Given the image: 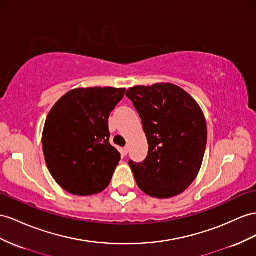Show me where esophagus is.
Wrapping results in <instances>:
<instances>
[{"label": "esophagus", "instance_id": "esophagus-1", "mask_svg": "<svg viewBox=\"0 0 256 256\" xmlns=\"http://www.w3.org/2000/svg\"><path fill=\"white\" fill-rule=\"evenodd\" d=\"M122 152H123V154H128V146H126V147H124Z\"/></svg>", "mask_w": 256, "mask_h": 256}]
</instances>
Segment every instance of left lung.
<instances>
[{
    "label": "left lung",
    "instance_id": "left-lung-1",
    "mask_svg": "<svg viewBox=\"0 0 256 256\" xmlns=\"http://www.w3.org/2000/svg\"><path fill=\"white\" fill-rule=\"evenodd\" d=\"M126 96L140 116L148 140L145 161L128 162L137 186L158 199L185 192L198 176L208 140L198 102L172 83L137 85L126 90Z\"/></svg>",
    "mask_w": 256,
    "mask_h": 256
}]
</instances>
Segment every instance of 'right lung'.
Returning a JSON list of instances; mask_svg holds the SVG:
<instances>
[{"label": "right lung", "instance_id": "add662e5", "mask_svg": "<svg viewBox=\"0 0 256 256\" xmlns=\"http://www.w3.org/2000/svg\"><path fill=\"white\" fill-rule=\"evenodd\" d=\"M126 88H80L58 100L45 120L42 146L53 178L76 196L102 192L120 154L110 145L108 119Z\"/></svg>", "mask_w": 256, "mask_h": 256}]
</instances>
